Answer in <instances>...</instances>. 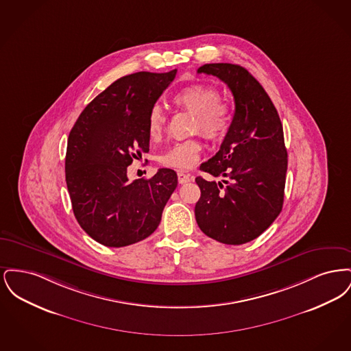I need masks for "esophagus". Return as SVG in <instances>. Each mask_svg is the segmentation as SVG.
Masks as SVG:
<instances>
[{
  "label": "esophagus",
  "mask_w": 351,
  "mask_h": 351,
  "mask_svg": "<svg viewBox=\"0 0 351 351\" xmlns=\"http://www.w3.org/2000/svg\"><path fill=\"white\" fill-rule=\"evenodd\" d=\"M178 180H179V184L189 183L192 180V176L185 173L183 171H179L178 172Z\"/></svg>",
  "instance_id": "1"
}]
</instances>
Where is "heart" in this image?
Instances as JSON below:
<instances>
[{"mask_svg": "<svg viewBox=\"0 0 351 351\" xmlns=\"http://www.w3.org/2000/svg\"><path fill=\"white\" fill-rule=\"evenodd\" d=\"M173 102L193 113L195 132L208 139L223 138L232 126V110L221 101V93L209 84H191L173 96ZM167 117L160 105H154L147 117V133L151 139H159L166 129ZM201 143L199 139L176 142L159 156V162L169 168L188 169L199 160Z\"/></svg>", "mask_w": 351, "mask_h": 351, "instance_id": "1", "label": "heart"}]
</instances>
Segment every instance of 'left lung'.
Here are the masks:
<instances>
[{
	"instance_id": "1",
	"label": "left lung",
	"mask_w": 351,
	"mask_h": 351,
	"mask_svg": "<svg viewBox=\"0 0 351 351\" xmlns=\"http://www.w3.org/2000/svg\"><path fill=\"white\" fill-rule=\"evenodd\" d=\"M197 73L213 75L229 86L235 112L217 154L200 166L226 180L196 178L201 196L195 216L208 237L242 245L258 238L282 212L288 165L283 125L267 92L246 68L213 63Z\"/></svg>"
}]
</instances>
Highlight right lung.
<instances>
[{
	"mask_svg": "<svg viewBox=\"0 0 351 351\" xmlns=\"http://www.w3.org/2000/svg\"><path fill=\"white\" fill-rule=\"evenodd\" d=\"M176 72L118 79L86 105L69 133L66 182L73 215L104 246H129L154 233L178 186V175L169 168L151 179L128 178L134 159L150 150L149 112Z\"/></svg>",
	"mask_w": 351,
	"mask_h": 351,
	"instance_id": "obj_1",
	"label": "right lung"
}]
</instances>
